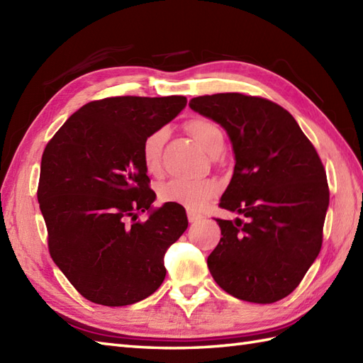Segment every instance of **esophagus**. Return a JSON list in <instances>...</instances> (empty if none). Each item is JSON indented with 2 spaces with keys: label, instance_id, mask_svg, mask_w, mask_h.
Returning a JSON list of instances; mask_svg holds the SVG:
<instances>
[{
  "label": "esophagus",
  "instance_id": "34e87169",
  "mask_svg": "<svg viewBox=\"0 0 363 363\" xmlns=\"http://www.w3.org/2000/svg\"><path fill=\"white\" fill-rule=\"evenodd\" d=\"M187 217H189V221H190V223H196V221L201 220V215L194 213V212H189Z\"/></svg>",
  "mask_w": 363,
  "mask_h": 363
}]
</instances>
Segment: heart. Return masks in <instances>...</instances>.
<instances>
[{"instance_id": "1", "label": "heart", "mask_w": 363, "mask_h": 363, "mask_svg": "<svg viewBox=\"0 0 363 363\" xmlns=\"http://www.w3.org/2000/svg\"><path fill=\"white\" fill-rule=\"evenodd\" d=\"M186 128L206 152L212 154L223 148L225 137L213 121L194 118L187 123ZM167 137L168 130L162 128L151 133L142 145L143 168L151 176H157L162 172V151H164ZM215 194H217V186L212 181L173 179L159 189V199L162 203H174L187 207L189 211H199Z\"/></svg>"}]
</instances>
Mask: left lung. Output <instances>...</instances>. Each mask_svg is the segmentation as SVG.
<instances>
[{
  "label": "left lung",
  "mask_w": 363,
  "mask_h": 363,
  "mask_svg": "<svg viewBox=\"0 0 363 363\" xmlns=\"http://www.w3.org/2000/svg\"><path fill=\"white\" fill-rule=\"evenodd\" d=\"M189 106L226 130L235 165L220 207L248 218L217 220L223 237L207 267L234 298L276 303L320 254L329 207L325 168L296 120L273 101L217 94Z\"/></svg>",
  "instance_id": "obj_1"
}]
</instances>
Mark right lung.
I'll return each instance as SVG.
<instances>
[{
    "label": "right lung",
    "instance_id": "obj_1",
    "mask_svg": "<svg viewBox=\"0 0 363 363\" xmlns=\"http://www.w3.org/2000/svg\"><path fill=\"white\" fill-rule=\"evenodd\" d=\"M186 96H115L82 106L46 145L38 204L54 264L81 295L129 306L164 282V256L189 226L174 203L154 207L142 145L176 118ZM149 212L145 223L135 222Z\"/></svg>",
    "mask_w": 363,
    "mask_h": 363
}]
</instances>
